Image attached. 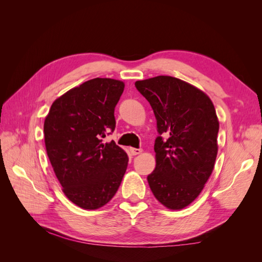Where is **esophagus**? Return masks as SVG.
Returning <instances> with one entry per match:
<instances>
[{"label":"esophagus","mask_w":262,"mask_h":262,"mask_svg":"<svg viewBox=\"0 0 262 262\" xmlns=\"http://www.w3.org/2000/svg\"><path fill=\"white\" fill-rule=\"evenodd\" d=\"M130 153L134 156V155H139L142 153V148H133V147H130Z\"/></svg>","instance_id":"1"}]
</instances>
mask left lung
Instances as JSON below:
<instances>
[{"label": "left lung", "mask_w": 262, "mask_h": 262, "mask_svg": "<svg viewBox=\"0 0 262 262\" xmlns=\"http://www.w3.org/2000/svg\"><path fill=\"white\" fill-rule=\"evenodd\" d=\"M152 107L157 124L156 166L147 176L156 199L184 209L200 194L217 155L219 120L211 99L172 76L136 82Z\"/></svg>", "instance_id": "1"}]
</instances>
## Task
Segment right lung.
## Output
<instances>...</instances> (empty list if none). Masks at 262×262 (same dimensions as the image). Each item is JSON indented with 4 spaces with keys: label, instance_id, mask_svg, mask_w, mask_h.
Wrapping results in <instances>:
<instances>
[{
    "label": "right lung",
    "instance_id": "1",
    "mask_svg": "<svg viewBox=\"0 0 262 262\" xmlns=\"http://www.w3.org/2000/svg\"><path fill=\"white\" fill-rule=\"evenodd\" d=\"M123 82L96 77L70 90L52 104L43 124L47 154L69 199L96 210L116 194L129 158L114 141L115 108Z\"/></svg>",
    "mask_w": 262,
    "mask_h": 262
}]
</instances>
